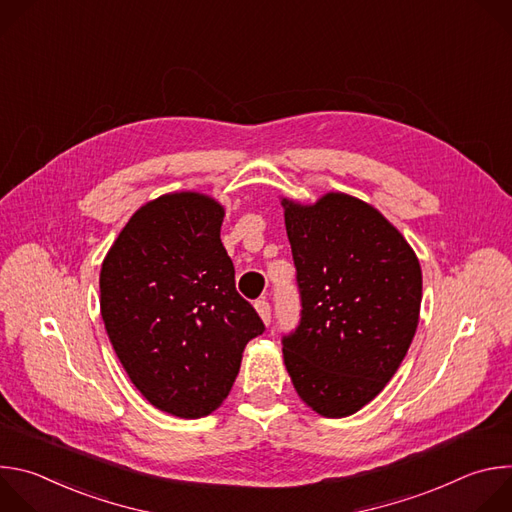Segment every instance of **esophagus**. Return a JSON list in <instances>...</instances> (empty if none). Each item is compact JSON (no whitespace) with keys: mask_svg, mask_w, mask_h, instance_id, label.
I'll list each match as a JSON object with an SVG mask.
<instances>
[{"mask_svg":"<svg viewBox=\"0 0 512 512\" xmlns=\"http://www.w3.org/2000/svg\"><path fill=\"white\" fill-rule=\"evenodd\" d=\"M255 308H257V312H259V316H261V320L265 322V324H271V306H269V302L263 298V300H257L255 302Z\"/></svg>","mask_w":512,"mask_h":512,"instance_id":"obj_1","label":"esophagus"}]
</instances>
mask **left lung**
<instances>
[{
	"label": "left lung",
	"mask_w": 512,
	"mask_h": 512,
	"mask_svg": "<svg viewBox=\"0 0 512 512\" xmlns=\"http://www.w3.org/2000/svg\"><path fill=\"white\" fill-rule=\"evenodd\" d=\"M281 204L302 306L296 330L281 338L285 369L314 411L346 417L373 401L405 358L421 267L367 202L332 192L314 206Z\"/></svg>",
	"instance_id": "1"
}]
</instances>
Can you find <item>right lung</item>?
<instances>
[{
    "label": "right lung",
    "mask_w": 512,
    "mask_h": 512,
    "mask_svg": "<svg viewBox=\"0 0 512 512\" xmlns=\"http://www.w3.org/2000/svg\"><path fill=\"white\" fill-rule=\"evenodd\" d=\"M225 210L196 192L141 206L101 267V316L139 393L184 419L227 399L245 344L265 332L235 287Z\"/></svg>",
    "instance_id": "1"
}]
</instances>
